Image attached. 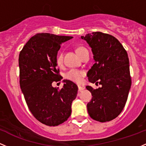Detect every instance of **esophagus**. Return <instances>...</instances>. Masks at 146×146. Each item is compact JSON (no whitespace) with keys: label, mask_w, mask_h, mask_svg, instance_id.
<instances>
[{"label":"esophagus","mask_w":146,"mask_h":146,"mask_svg":"<svg viewBox=\"0 0 146 146\" xmlns=\"http://www.w3.org/2000/svg\"><path fill=\"white\" fill-rule=\"evenodd\" d=\"M78 91H81L82 90H83V89H84V86L82 85V84H78Z\"/></svg>","instance_id":"obj_1"}]
</instances>
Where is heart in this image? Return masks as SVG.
I'll list each match as a JSON object with an SVG mask.
<instances>
[{
	"mask_svg": "<svg viewBox=\"0 0 146 146\" xmlns=\"http://www.w3.org/2000/svg\"><path fill=\"white\" fill-rule=\"evenodd\" d=\"M84 50H86L85 48L82 47V46H80V47L77 48L76 52L78 55H80L82 52ZM55 62L56 64L58 66L62 65V63H63V53L61 51L57 52V55H56ZM84 75V72L82 71V70L73 68V69H70L67 72L66 74V78L69 80L75 82H80L82 80V78Z\"/></svg>",
	"mask_w": 146,
	"mask_h": 146,
	"instance_id": "1",
	"label": "heart"
}]
</instances>
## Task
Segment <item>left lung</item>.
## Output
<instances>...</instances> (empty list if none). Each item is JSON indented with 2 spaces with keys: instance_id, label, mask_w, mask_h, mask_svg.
<instances>
[{
  "instance_id": "8db88e82",
  "label": "left lung",
  "mask_w": 146,
  "mask_h": 146,
  "mask_svg": "<svg viewBox=\"0 0 146 146\" xmlns=\"http://www.w3.org/2000/svg\"><path fill=\"white\" fill-rule=\"evenodd\" d=\"M81 39L91 48L95 60L88 71L89 80L102 85L96 89L86 86L92 95L86 105L88 113L95 121H110L122 111L131 87L127 53L119 41L109 34L96 32Z\"/></svg>"
}]
</instances>
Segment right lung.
Masks as SVG:
<instances>
[{
  "instance_id": "right-lung-1",
  "label": "right lung",
  "mask_w": 146,
  "mask_h": 146,
  "mask_svg": "<svg viewBox=\"0 0 146 146\" xmlns=\"http://www.w3.org/2000/svg\"><path fill=\"white\" fill-rule=\"evenodd\" d=\"M73 36L38 33L29 39L19 57L20 86L29 110L36 120L48 126H57L71 114V104L78 86L64 80L63 87L52 83L62 77L57 68L55 57L62 43Z\"/></svg>"
}]
</instances>
